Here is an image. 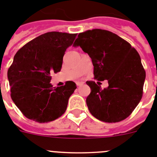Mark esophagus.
Masks as SVG:
<instances>
[{"label": "esophagus", "instance_id": "34e87169", "mask_svg": "<svg viewBox=\"0 0 157 157\" xmlns=\"http://www.w3.org/2000/svg\"><path fill=\"white\" fill-rule=\"evenodd\" d=\"M83 84V82H76V85L78 86H82Z\"/></svg>", "mask_w": 157, "mask_h": 157}]
</instances>
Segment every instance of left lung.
<instances>
[{
    "mask_svg": "<svg viewBox=\"0 0 157 157\" xmlns=\"http://www.w3.org/2000/svg\"><path fill=\"white\" fill-rule=\"evenodd\" d=\"M73 46H80L91 58L94 78L109 82L102 90L95 82H86L91 90L86 98L91 114L106 123L125 120L143 94L145 71L138 52L120 36L101 29L80 33Z\"/></svg>",
    "mask_w": 157,
    "mask_h": 157,
    "instance_id": "8db88e82",
    "label": "left lung"
}]
</instances>
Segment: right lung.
<instances>
[{"instance_id": "1", "label": "right lung", "mask_w": 157, "mask_h": 157, "mask_svg": "<svg viewBox=\"0 0 157 157\" xmlns=\"http://www.w3.org/2000/svg\"><path fill=\"white\" fill-rule=\"evenodd\" d=\"M77 34L48 32L38 36L18 50L8 71L11 98L30 120L48 123L60 117L76 84L52 87V73L60 71L65 51Z\"/></svg>"}]
</instances>
